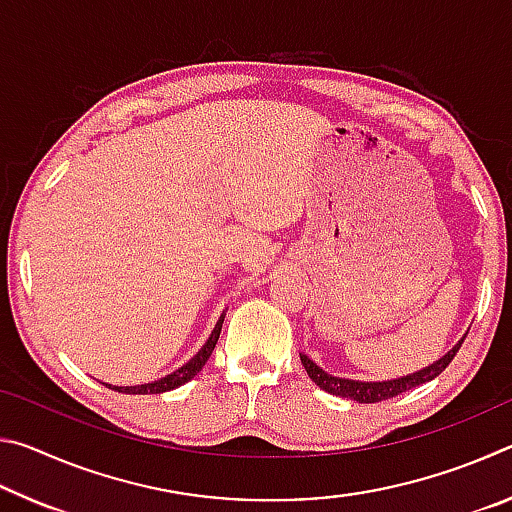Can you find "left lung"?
Instances as JSON below:
<instances>
[{"label": "left lung", "instance_id": "1", "mask_svg": "<svg viewBox=\"0 0 512 512\" xmlns=\"http://www.w3.org/2000/svg\"><path fill=\"white\" fill-rule=\"evenodd\" d=\"M463 341H465V336L445 354L443 359L433 361L431 366L422 368L418 372H411V375H406V377H397V379H388V381H357V379L334 377L320 366H316V363L311 361L307 354H300V361H302V366H305L309 379L314 381L318 388H323L325 393L348 397V400H354L359 404H375V402L391 400V397H395V395H402L406 391H411V388H415V386H422V384H427V381L436 379L440 372H443L449 363H452L456 352L461 350Z\"/></svg>", "mask_w": 512, "mask_h": 512}]
</instances>
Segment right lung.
<instances>
[{
	"label": "right lung",
	"instance_id": "obj_1",
	"mask_svg": "<svg viewBox=\"0 0 512 512\" xmlns=\"http://www.w3.org/2000/svg\"><path fill=\"white\" fill-rule=\"evenodd\" d=\"M223 318H225V314H221V318L216 320V325L212 329L210 339H207V343L203 345V348L198 350L194 357L185 363V366H180L178 370H173L171 375L160 377L158 381H151V384H140V386H110V384H106V386L112 388V391L126 393V395H158V393H167V391H173V388L187 384L189 379L196 377L198 372L203 370L207 359H210L214 345H216V341H219V334H221V327H223Z\"/></svg>",
	"mask_w": 512,
	"mask_h": 512
}]
</instances>
